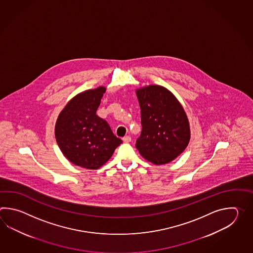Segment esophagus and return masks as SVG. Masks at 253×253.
I'll return each instance as SVG.
<instances>
[{"label": "esophagus", "instance_id": "1", "mask_svg": "<svg viewBox=\"0 0 253 253\" xmlns=\"http://www.w3.org/2000/svg\"><path fill=\"white\" fill-rule=\"evenodd\" d=\"M123 141H124L125 143H129V142L131 141V137H130L129 135L124 136V137H123Z\"/></svg>", "mask_w": 253, "mask_h": 253}]
</instances>
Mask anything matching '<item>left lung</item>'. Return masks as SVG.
I'll list each match as a JSON object with an SVG mask.
<instances>
[{
  "mask_svg": "<svg viewBox=\"0 0 253 253\" xmlns=\"http://www.w3.org/2000/svg\"><path fill=\"white\" fill-rule=\"evenodd\" d=\"M141 108L142 131L135 147L146 160L164 165L186 148L190 128L181 104L166 87L145 86L136 90Z\"/></svg>",
  "mask_w": 253,
  "mask_h": 253,
  "instance_id": "obj_1",
  "label": "left lung"
}]
</instances>
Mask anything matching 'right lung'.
Returning <instances> with one entry per match:
<instances>
[{
	"label": "right lung",
	"instance_id": "add662e5",
	"mask_svg": "<svg viewBox=\"0 0 253 253\" xmlns=\"http://www.w3.org/2000/svg\"><path fill=\"white\" fill-rule=\"evenodd\" d=\"M104 86L73 97L59 114L55 136L61 152L72 164L86 169L102 167L122 140L113 134L108 122L96 115Z\"/></svg>",
	"mask_w": 253,
	"mask_h": 253
}]
</instances>
